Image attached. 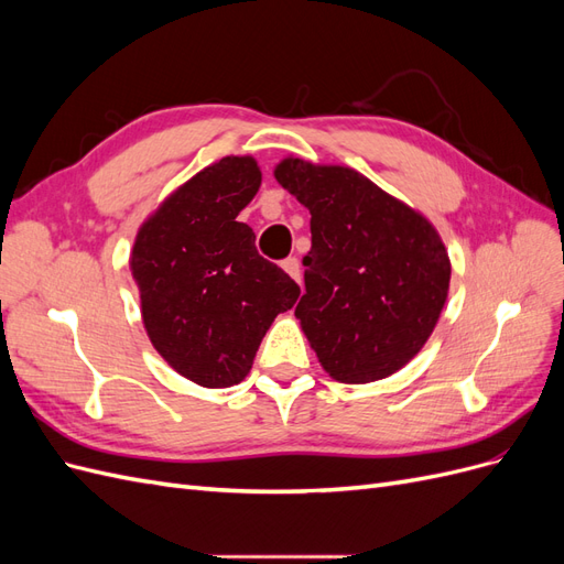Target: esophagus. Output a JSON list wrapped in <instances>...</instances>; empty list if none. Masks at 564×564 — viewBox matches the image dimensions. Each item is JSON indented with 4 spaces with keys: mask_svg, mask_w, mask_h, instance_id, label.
Wrapping results in <instances>:
<instances>
[{
    "mask_svg": "<svg viewBox=\"0 0 564 564\" xmlns=\"http://www.w3.org/2000/svg\"><path fill=\"white\" fill-rule=\"evenodd\" d=\"M282 268H284V272L292 280H296V282H301V263H299V259L296 256H289L286 261H282Z\"/></svg>",
    "mask_w": 564,
    "mask_h": 564,
    "instance_id": "obj_1",
    "label": "esophagus"
}]
</instances>
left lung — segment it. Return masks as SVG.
<instances>
[{
    "instance_id": "left-lung-1",
    "label": "left lung",
    "mask_w": 564,
    "mask_h": 564,
    "mask_svg": "<svg viewBox=\"0 0 564 564\" xmlns=\"http://www.w3.org/2000/svg\"><path fill=\"white\" fill-rule=\"evenodd\" d=\"M272 174L311 212L313 247L294 315L322 369L340 383L400 371L431 338L449 294L440 232L350 166L289 155Z\"/></svg>"
}]
</instances>
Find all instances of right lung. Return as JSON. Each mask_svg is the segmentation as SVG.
<instances>
[{"mask_svg":"<svg viewBox=\"0 0 564 564\" xmlns=\"http://www.w3.org/2000/svg\"><path fill=\"white\" fill-rule=\"evenodd\" d=\"M259 187L251 155L220 158L169 193L135 232L129 268L150 344L202 388L245 381L272 319L301 294L237 220Z\"/></svg>","mask_w":564,"mask_h":564,"instance_id":"right-lung-1","label":"right lung"}]
</instances>
